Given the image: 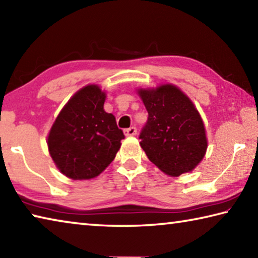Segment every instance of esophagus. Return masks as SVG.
Wrapping results in <instances>:
<instances>
[{
    "instance_id": "34e87169",
    "label": "esophagus",
    "mask_w": 258,
    "mask_h": 258,
    "mask_svg": "<svg viewBox=\"0 0 258 258\" xmlns=\"http://www.w3.org/2000/svg\"><path fill=\"white\" fill-rule=\"evenodd\" d=\"M124 133H125L126 137H133V135L137 134V128L133 127V126H132V127L124 130Z\"/></svg>"
}]
</instances>
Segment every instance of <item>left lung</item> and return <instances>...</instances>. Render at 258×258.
Masks as SVG:
<instances>
[{"mask_svg":"<svg viewBox=\"0 0 258 258\" xmlns=\"http://www.w3.org/2000/svg\"><path fill=\"white\" fill-rule=\"evenodd\" d=\"M149 113L140 146L161 172L171 176L192 172L207 150L204 121L187 95L173 84L138 89Z\"/></svg>","mask_w":258,"mask_h":258,"instance_id":"obj_1","label":"left lung"}]
</instances>
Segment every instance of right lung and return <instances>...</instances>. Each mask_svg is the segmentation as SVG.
Returning a JSON list of instances; mask_svg holds the SVG:
<instances>
[{
  "mask_svg": "<svg viewBox=\"0 0 258 258\" xmlns=\"http://www.w3.org/2000/svg\"><path fill=\"white\" fill-rule=\"evenodd\" d=\"M106 97L97 84L82 87L61 109L47 135L52 160L72 180H90L101 174L125 138L115 116L104 111Z\"/></svg>",
  "mask_w": 258,
  "mask_h": 258,
  "instance_id": "right-lung-1",
  "label": "right lung"
}]
</instances>
